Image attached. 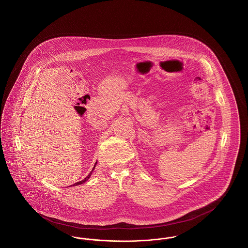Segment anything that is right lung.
<instances>
[{"mask_svg": "<svg viewBox=\"0 0 248 248\" xmlns=\"http://www.w3.org/2000/svg\"><path fill=\"white\" fill-rule=\"evenodd\" d=\"M96 164H97V162H96V163H95V165H94V167H93V170H94V169H95V166H96ZM93 170H91V171H90V173H89V175H88V176H87V177H86V178L84 179V180H82V181H80V182H78V183H76V184H74V185H73V186H78V185H82V184H83V183H85V182H86V181H87V180H88V179H89V177H90V175H91V173H92V171H93Z\"/></svg>", "mask_w": 248, "mask_h": 248, "instance_id": "add662e5", "label": "right lung"}]
</instances>
